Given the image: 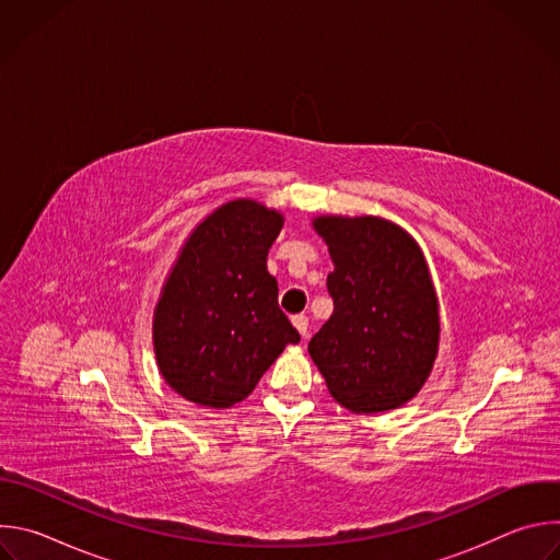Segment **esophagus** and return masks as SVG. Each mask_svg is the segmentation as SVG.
Instances as JSON below:
<instances>
[{
	"label": "esophagus",
	"mask_w": 560,
	"mask_h": 560,
	"mask_svg": "<svg viewBox=\"0 0 560 560\" xmlns=\"http://www.w3.org/2000/svg\"><path fill=\"white\" fill-rule=\"evenodd\" d=\"M292 326L296 328V332H299L303 339L307 337V316L294 314V316H292Z\"/></svg>",
	"instance_id": "1"
}]
</instances>
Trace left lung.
Listing matches in <instances>:
<instances>
[{"label":"left lung","mask_w":560,"mask_h":560,"mask_svg":"<svg viewBox=\"0 0 560 560\" xmlns=\"http://www.w3.org/2000/svg\"><path fill=\"white\" fill-rule=\"evenodd\" d=\"M335 270V312L307 346L335 401L354 415L396 410L425 385L441 339L439 296L421 246L374 214H318Z\"/></svg>","instance_id":"left-lung-1"}]
</instances>
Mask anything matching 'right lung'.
Wrapping results in <instances>:
<instances>
[{"label": "right lung", "instance_id": "obj_1", "mask_svg": "<svg viewBox=\"0 0 560 560\" xmlns=\"http://www.w3.org/2000/svg\"><path fill=\"white\" fill-rule=\"evenodd\" d=\"M281 228L279 210L242 197L206 214L182 244L154 305L152 346L164 381L188 401L232 408L301 341L268 272Z\"/></svg>", "mask_w": 560, "mask_h": 560}]
</instances>
